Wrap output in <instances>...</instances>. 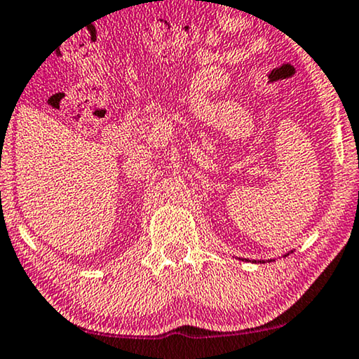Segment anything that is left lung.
<instances>
[{"label": "left lung", "mask_w": 359, "mask_h": 359, "mask_svg": "<svg viewBox=\"0 0 359 359\" xmlns=\"http://www.w3.org/2000/svg\"><path fill=\"white\" fill-rule=\"evenodd\" d=\"M254 262H255V260H254ZM262 262H264V260H262ZM271 262H272V260H271Z\"/></svg>", "instance_id": "8db88e82"}]
</instances>
